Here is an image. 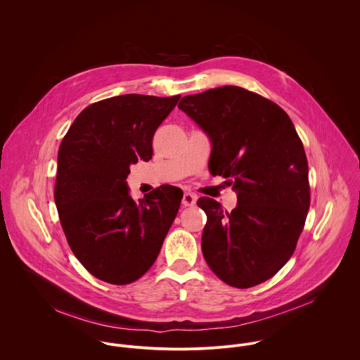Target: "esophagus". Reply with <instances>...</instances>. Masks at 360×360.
<instances>
[{"label": "esophagus", "mask_w": 360, "mask_h": 360, "mask_svg": "<svg viewBox=\"0 0 360 360\" xmlns=\"http://www.w3.org/2000/svg\"><path fill=\"white\" fill-rule=\"evenodd\" d=\"M197 202V195L193 193H184L181 204L184 206H194Z\"/></svg>", "instance_id": "1"}]
</instances>
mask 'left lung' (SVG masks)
<instances>
[{
	"label": "left lung",
	"mask_w": 360,
	"mask_h": 360,
	"mask_svg": "<svg viewBox=\"0 0 360 360\" xmlns=\"http://www.w3.org/2000/svg\"><path fill=\"white\" fill-rule=\"evenodd\" d=\"M187 113L212 143L209 170L237 193V206L201 197V247L226 284L250 288L292 257L310 205L308 159L290 116L267 98L236 86L186 96Z\"/></svg>",
	"instance_id": "left-lung-1"
}]
</instances>
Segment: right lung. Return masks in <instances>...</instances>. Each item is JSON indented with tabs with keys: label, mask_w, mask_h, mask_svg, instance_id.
<instances>
[{
	"label": "right lung",
	"mask_w": 360,
	"mask_h": 360,
	"mask_svg": "<svg viewBox=\"0 0 360 360\" xmlns=\"http://www.w3.org/2000/svg\"><path fill=\"white\" fill-rule=\"evenodd\" d=\"M180 96L124 94L91 103L58 151L55 205L68 244L97 278L124 285L154 264L183 191L160 186L137 202L127 174L153 158V139Z\"/></svg>",
	"instance_id": "add662e5"
}]
</instances>
